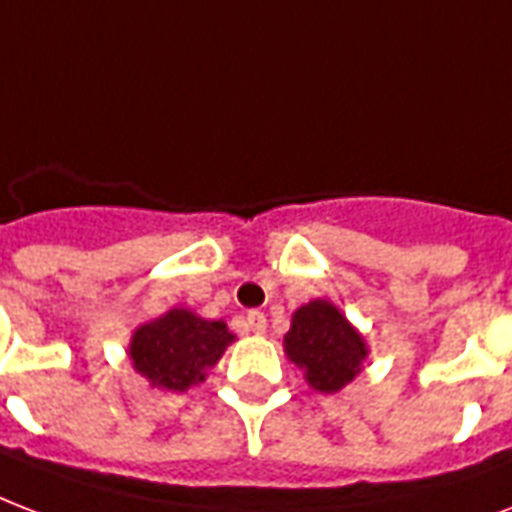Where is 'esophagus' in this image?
<instances>
[{
    "mask_svg": "<svg viewBox=\"0 0 512 512\" xmlns=\"http://www.w3.org/2000/svg\"><path fill=\"white\" fill-rule=\"evenodd\" d=\"M245 324H248V329L253 334H264V329H267V315L261 313V310H251V313L245 315Z\"/></svg>",
    "mask_w": 512,
    "mask_h": 512,
    "instance_id": "1",
    "label": "esophagus"
}]
</instances>
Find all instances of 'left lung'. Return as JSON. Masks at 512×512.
Segmentation results:
<instances>
[{
  "label": "left lung",
  "instance_id": "obj_1",
  "mask_svg": "<svg viewBox=\"0 0 512 512\" xmlns=\"http://www.w3.org/2000/svg\"><path fill=\"white\" fill-rule=\"evenodd\" d=\"M286 353L305 370L310 386L332 394L359 375L367 345L332 302L315 299L294 313L286 334Z\"/></svg>",
  "mask_w": 512,
  "mask_h": 512
}]
</instances>
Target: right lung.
<instances>
[{"mask_svg": "<svg viewBox=\"0 0 512 512\" xmlns=\"http://www.w3.org/2000/svg\"><path fill=\"white\" fill-rule=\"evenodd\" d=\"M234 334L224 321H205L188 310H169L159 321L140 326L132 337L134 370L167 391H186L202 383L221 359Z\"/></svg>", "mask_w": 512, "mask_h": 512, "instance_id": "add662e5", "label": "right lung"}]
</instances>
